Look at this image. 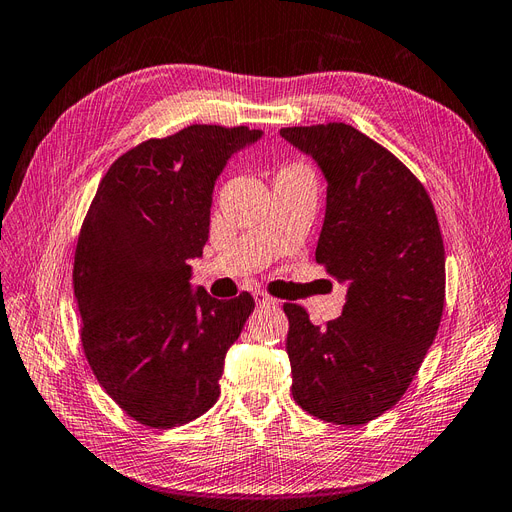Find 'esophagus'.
Listing matches in <instances>:
<instances>
[{"label": "esophagus", "mask_w": 512, "mask_h": 512, "mask_svg": "<svg viewBox=\"0 0 512 512\" xmlns=\"http://www.w3.org/2000/svg\"><path fill=\"white\" fill-rule=\"evenodd\" d=\"M255 300L259 306H270V304H276L279 300L272 298L270 294H266V291H255Z\"/></svg>", "instance_id": "esophagus-1"}]
</instances>
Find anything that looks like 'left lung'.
I'll return each instance as SVG.
<instances>
[{
    "label": "left lung",
    "mask_w": 512,
    "mask_h": 512,
    "mask_svg": "<svg viewBox=\"0 0 512 512\" xmlns=\"http://www.w3.org/2000/svg\"><path fill=\"white\" fill-rule=\"evenodd\" d=\"M328 180L315 259L347 283L343 315L315 326L285 302L291 394L332 425H367L403 397L440 328L446 259L425 186L384 145L343 122L281 128Z\"/></svg>",
    "instance_id": "8db88e82"
}]
</instances>
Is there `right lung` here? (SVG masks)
<instances>
[{
	"instance_id": "right-lung-1",
	"label": "right lung",
	"mask_w": 512,
	"mask_h": 512,
	"mask_svg": "<svg viewBox=\"0 0 512 512\" xmlns=\"http://www.w3.org/2000/svg\"><path fill=\"white\" fill-rule=\"evenodd\" d=\"M259 135L193 124L145 139L109 167L83 218L72 266L83 354L143 427H180L210 410L227 349L255 309L248 291L191 294L188 259L208 242L218 173Z\"/></svg>"
}]
</instances>
